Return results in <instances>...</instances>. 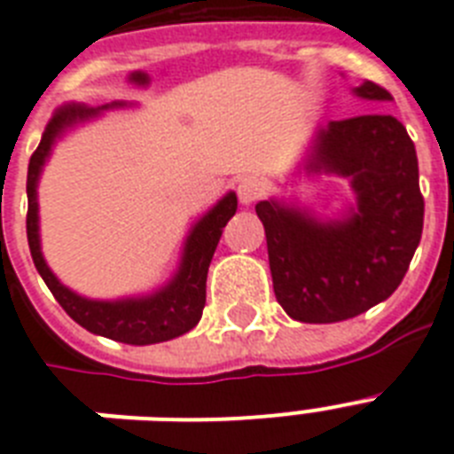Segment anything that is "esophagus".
<instances>
[{
    "instance_id": "34e87169",
    "label": "esophagus",
    "mask_w": 454,
    "mask_h": 454,
    "mask_svg": "<svg viewBox=\"0 0 454 454\" xmlns=\"http://www.w3.org/2000/svg\"><path fill=\"white\" fill-rule=\"evenodd\" d=\"M237 194H239V201H241V204L250 206L253 201H257V199L264 194V183L255 176L241 177L237 184Z\"/></svg>"
}]
</instances>
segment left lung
Returning <instances> with one entry per match:
<instances>
[{"label":"left lung","mask_w":454,"mask_h":454,"mask_svg":"<svg viewBox=\"0 0 454 454\" xmlns=\"http://www.w3.org/2000/svg\"><path fill=\"white\" fill-rule=\"evenodd\" d=\"M356 98L389 103V90L361 82ZM344 177L354 194L337 215L267 199L264 224L274 295L302 324H337L364 314L403 281L424 224L415 145L391 114L317 126L295 176Z\"/></svg>","instance_id":"obj_1"}]
</instances>
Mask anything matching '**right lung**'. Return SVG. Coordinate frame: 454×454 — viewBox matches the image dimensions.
<instances>
[{"label": "right lung", "instance_id": "obj_1", "mask_svg": "<svg viewBox=\"0 0 454 454\" xmlns=\"http://www.w3.org/2000/svg\"><path fill=\"white\" fill-rule=\"evenodd\" d=\"M129 103H107L103 107H63L53 114L42 143L35 150L27 166V244H30L32 260L39 277L49 286L58 304L93 335L110 337L117 342L157 344L190 333L201 318L206 304V277H208L210 260L223 237L224 224L237 213V194L227 192L213 208H208L187 231V239L180 253L176 274L161 288L145 293V295H129L119 300H93L74 293L51 271L43 260L42 237H39V201L37 187L42 170L49 161L53 145L89 119L98 117L100 112L126 107Z\"/></svg>", "mask_w": 454, "mask_h": 454}]
</instances>
